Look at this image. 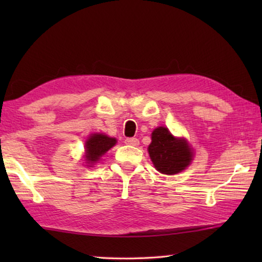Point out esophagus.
Instances as JSON below:
<instances>
[{
	"label": "esophagus",
	"instance_id": "esophagus-1",
	"mask_svg": "<svg viewBox=\"0 0 262 262\" xmlns=\"http://www.w3.org/2000/svg\"><path fill=\"white\" fill-rule=\"evenodd\" d=\"M125 143L128 145H132V147H136V145H139L140 142L136 139V137H129V139L125 140Z\"/></svg>",
	"mask_w": 262,
	"mask_h": 262
}]
</instances>
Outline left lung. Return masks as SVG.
<instances>
[{"label":"left lung","instance_id":"left-lung-1","mask_svg":"<svg viewBox=\"0 0 262 262\" xmlns=\"http://www.w3.org/2000/svg\"><path fill=\"white\" fill-rule=\"evenodd\" d=\"M148 151L155 167L164 174L179 173L193 158L192 149L186 140L176 139L165 127H158L152 132Z\"/></svg>","mask_w":262,"mask_h":262}]
</instances>
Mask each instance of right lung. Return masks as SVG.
<instances>
[{"label": "right lung", "instance_id": "obj_1", "mask_svg": "<svg viewBox=\"0 0 262 262\" xmlns=\"http://www.w3.org/2000/svg\"><path fill=\"white\" fill-rule=\"evenodd\" d=\"M117 143V140L103 134H92L85 142L88 163H96L103 155Z\"/></svg>", "mask_w": 262, "mask_h": 262}]
</instances>
